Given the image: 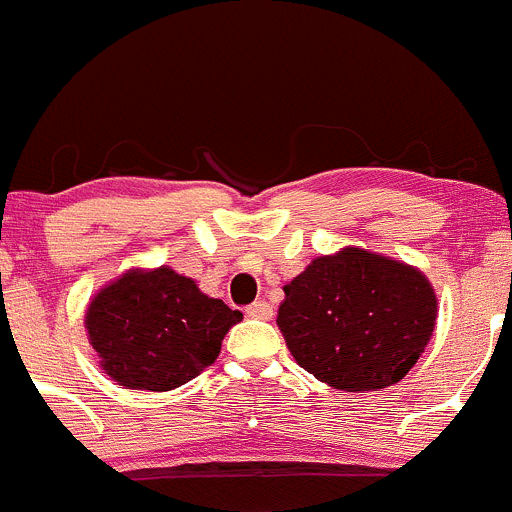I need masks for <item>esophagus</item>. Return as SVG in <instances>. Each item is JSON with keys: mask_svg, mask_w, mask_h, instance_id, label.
<instances>
[{"mask_svg": "<svg viewBox=\"0 0 512 512\" xmlns=\"http://www.w3.org/2000/svg\"><path fill=\"white\" fill-rule=\"evenodd\" d=\"M246 315L249 318H258V320H271L273 318V305L266 303V300H256L246 308Z\"/></svg>", "mask_w": 512, "mask_h": 512, "instance_id": "1", "label": "esophagus"}]
</instances>
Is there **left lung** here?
<instances>
[{"label":"left lung","instance_id":"left-lung-1","mask_svg":"<svg viewBox=\"0 0 512 512\" xmlns=\"http://www.w3.org/2000/svg\"><path fill=\"white\" fill-rule=\"evenodd\" d=\"M283 291L276 323L295 362L342 392L397 384L434 335L429 278L355 246L318 256Z\"/></svg>","mask_w":512,"mask_h":512}]
</instances>
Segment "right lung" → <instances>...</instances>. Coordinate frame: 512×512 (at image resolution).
<instances>
[{
    "mask_svg": "<svg viewBox=\"0 0 512 512\" xmlns=\"http://www.w3.org/2000/svg\"><path fill=\"white\" fill-rule=\"evenodd\" d=\"M241 318L172 268H133L96 293L86 330L100 367L120 387L167 392L214 365Z\"/></svg>",
    "mask_w": 512,
    "mask_h": 512,
    "instance_id": "1",
    "label": "right lung"
}]
</instances>
